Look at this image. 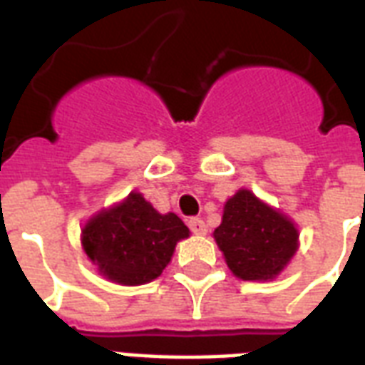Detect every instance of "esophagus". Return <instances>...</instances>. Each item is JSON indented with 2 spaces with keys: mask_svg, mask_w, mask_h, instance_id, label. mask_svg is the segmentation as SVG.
I'll return each instance as SVG.
<instances>
[{
  "mask_svg": "<svg viewBox=\"0 0 365 365\" xmlns=\"http://www.w3.org/2000/svg\"><path fill=\"white\" fill-rule=\"evenodd\" d=\"M187 225L189 229H191V233L195 235H206V231H208V229H206V223L202 222L200 217H191L187 222Z\"/></svg>",
  "mask_w": 365,
  "mask_h": 365,
  "instance_id": "obj_1",
  "label": "esophagus"
}]
</instances>
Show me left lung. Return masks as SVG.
I'll list each match as a JSON object with an SVG mask.
<instances>
[{
	"label": "left lung",
	"instance_id": "1",
	"mask_svg": "<svg viewBox=\"0 0 365 365\" xmlns=\"http://www.w3.org/2000/svg\"><path fill=\"white\" fill-rule=\"evenodd\" d=\"M214 239L233 274L242 280H269L294 257L299 235L288 217L240 189L225 202Z\"/></svg>",
	"mask_w": 365,
	"mask_h": 365
}]
</instances>
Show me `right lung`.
<instances>
[{
    "label": "right lung",
    "mask_w": 365,
    "mask_h": 365,
    "mask_svg": "<svg viewBox=\"0 0 365 365\" xmlns=\"http://www.w3.org/2000/svg\"><path fill=\"white\" fill-rule=\"evenodd\" d=\"M187 237L176 214H159L142 195L130 193L83 227V248L104 277L138 286L159 277L178 240Z\"/></svg>",
    "instance_id": "1"
}]
</instances>
